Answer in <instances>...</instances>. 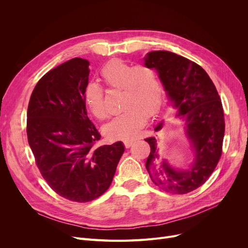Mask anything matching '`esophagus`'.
<instances>
[{
	"label": "esophagus",
	"instance_id": "obj_1",
	"mask_svg": "<svg viewBox=\"0 0 248 248\" xmlns=\"http://www.w3.org/2000/svg\"><path fill=\"white\" fill-rule=\"evenodd\" d=\"M133 142H134V140H124V147H125L126 149H128L129 147H131V146L133 145Z\"/></svg>",
	"mask_w": 248,
	"mask_h": 248
}]
</instances>
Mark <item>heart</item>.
<instances>
[{"label":"heart","instance_id":"obj_1","mask_svg":"<svg viewBox=\"0 0 248 248\" xmlns=\"http://www.w3.org/2000/svg\"><path fill=\"white\" fill-rule=\"evenodd\" d=\"M101 78L109 89L121 90V114L104 126V134L113 140L136 138L145 125L147 116L158 111L163 97L158 73L148 65L132 66L123 60L113 59L104 65ZM103 89L89 83L84 89V103L97 120L107 119Z\"/></svg>","mask_w":248,"mask_h":248}]
</instances>
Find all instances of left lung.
<instances>
[{
	"instance_id": "1",
	"label": "left lung",
	"mask_w": 248,
	"mask_h": 248,
	"mask_svg": "<svg viewBox=\"0 0 248 248\" xmlns=\"http://www.w3.org/2000/svg\"><path fill=\"white\" fill-rule=\"evenodd\" d=\"M145 65L159 73L173 107L185 120L186 133L195 148L189 170L177 171L159 161L155 137L145 139L151 147L146 168L154 184L173 194H187L202 186L213 173L221 155L225 131L224 112L218 91L207 72L170 51H152ZM163 124L155 126L161 129Z\"/></svg>"
}]
</instances>
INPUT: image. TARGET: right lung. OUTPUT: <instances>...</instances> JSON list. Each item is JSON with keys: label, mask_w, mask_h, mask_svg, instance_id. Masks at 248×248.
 I'll return each mask as SVG.
<instances>
[{"label": "right lung", "mask_w": 248, "mask_h": 248, "mask_svg": "<svg viewBox=\"0 0 248 248\" xmlns=\"http://www.w3.org/2000/svg\"><path fill=\"white\" fill-rule=\"evenodd\" d=\"M89 62L73 58L48 71L33 90L27 137L35 163L59 196L85 203L106 192L124 152L122 141L97 146L101 136L87 115Z\"/></svg>", "instance_id": "1"}]
</instances>
